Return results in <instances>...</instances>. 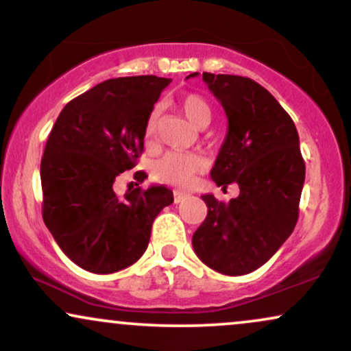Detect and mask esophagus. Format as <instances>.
<instances>
[{
    "mask_svg": "<svg viewBox=\"0 0 351 351\" xmlns=\"http://www.w3.org/2000/svg\"><path fill=\"white\" fill-rule=\"evenodd\" d=\"M186 198H189V195L186 193H184V191H174V201H176V204H179V203H182V201H185Z\"/></svg>",
    "mask_w": 351,
    "mask_h": 351,
    "instance_id": "obj_1",
    "label": "esophagus"
}]
</instances>
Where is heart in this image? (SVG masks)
<instances>
[{
	"label": "heart",
	"instance_id": "b5f03b06",
	"mask_svg": "<svg viewBox=\"0 0 351 351\" xmlns=\"http://www.w3.org/2000/svg\"><path fill=\"white\" fill-rule=\"evenodd\" d=\"M179 107L186 119L195 128L203 129L210 123V107L198 94H185L179 99ZM160 110L153 108L145 123V142L152 143L156 137V124ZM206 162L196 153H166L155 165V177L165 184L176 186H189L195 177L204 169Z\"/></svg>",
	"mask_w": 351,
	"mask_h": 351
}]
</instances>
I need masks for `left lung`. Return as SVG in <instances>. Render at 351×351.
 Listing matches in <instances>:
<instances>
[{
    "label": "left lung",
    "instance_id": "1",
    "mask_svg": "<svg viewBox=\"0 0 351 351\" xmlns=\"http://www.w3.org/2000/svg\"><path fill=\"white\" fill-rule=\"evenodd\" d=\"M203 81L228 119L210 177L222 190L238 184L239 196L223 203L203 195L208 217L191 243L213 270L246 275L291 237L299 219L305 161L294 121L265 88L238 75L203 73Z\"/></svg>",
    "mask_w": 351,
    "mask_h": 351
}]
</instances>
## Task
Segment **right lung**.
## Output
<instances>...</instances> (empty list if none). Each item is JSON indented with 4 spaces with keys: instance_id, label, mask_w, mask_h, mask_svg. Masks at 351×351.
I'll use <instances>...</instances> for the list:
<instances>
[{
    "instance_id": "add662e5",
    "label": "right lung",
    "mask_w": 351,
    "mask_h": 351,
    "mask_svg": "<svg viewBox=\"0 0 351 351\" xmlns=\"http://www.w3.org/2000/svg\"><path fill=\"white\" fill-rule=\"evenodd\" d=\"M169 83L153 75L107 80L70 100L52 126L41 158L43 220L84 270L114 273L136 263L153 220L174 203L162 185L124 196L113 190L118 176L137 165L147 118Z\"/></svg>"
}]
</instances>
